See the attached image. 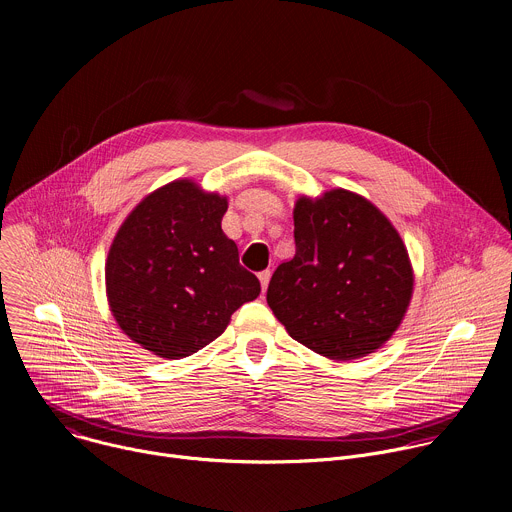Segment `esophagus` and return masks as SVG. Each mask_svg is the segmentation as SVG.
I'll use <instances>...</instances> for the list:
<instances>
[{"instance_id":"1","label":"esophagus","mask_w":512,"mask_h":512,"mask_svg":"<svg viewBox=\"0 0 512 512\" xmlns=\"http://www.w3.org/2000/svg\"><path fill=\"white\" fill-rule=\"evenodd\" d=\"M269 279H271V271H269V269H265V271H259V281H261V287H263V291H267Z\"/></svg>"}]
</instances>
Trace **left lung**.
Instances as JSON below:
<instances>
[{"mask_svg": "<svg viewBox=\"0 0 512 512\" xmlns=\"http://www.w3.org/2000/svg\"><path fill=\"white\" fill-rule=\"evenodd\" d=\"M294 239V259L267 287L275 318L332 360L375 352L401 324L413 291L407 249L387 216L338 188L296 202Z\"/></svg>", "mask_w": 512, "mask_h": 512, "instance_id": "8db88e82", "label": "left lung"}]
</instances>
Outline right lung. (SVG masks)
<instances>
[{"instance_id": "obj_1", "label": "right lung", "mask_w": 512, "mask_h": 512, "mask_svg": "<svg viewBox=\"0 0 512 512\" xmlns=\"http://www.w3.org/2000/svg\"><path fill=\"white\" fill-rule=\"evenodd\" d=\"M227 198L176 180L145 196L109 249L105 279L119 328L162 358H184L221 336L259 279L223 229Z\"/></svg>"}]
</instances>
